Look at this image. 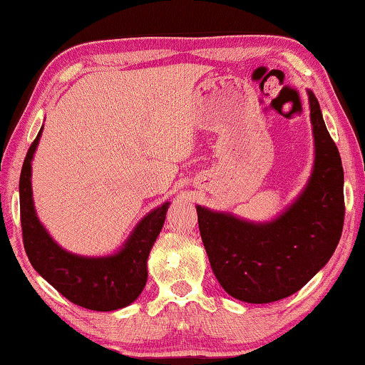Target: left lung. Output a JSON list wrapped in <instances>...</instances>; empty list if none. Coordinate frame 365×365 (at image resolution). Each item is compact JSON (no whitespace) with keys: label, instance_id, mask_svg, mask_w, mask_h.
Returning a JSON list of instances; mask_svg holds the SVG:
<instances>
[{"label":"left lung","instance_id":"obj_1","mask_svg":"<svg viewBox=\"0 0 365 365\" xmlns=\"http://www.w3.org/2000/svg\"><path fill=\"white\" fill-rule=\"evenodd\" d=\"M316 161L296 202L267 224L246 222L197 206V222L209 262L229 296L267 304L292 296L326 266L344 227V171L339 149L307 91Z\"/></svg>","mask_w":365,"mask_h":365}]
</instances>
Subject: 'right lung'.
Instances as JSON below:
<instances>
[{
    "label": "right lung",
    "instance_id": "obj_1",
    "mask_svg": "<svg viewBox=\"0 0 365 365\" xmlns=\"http://www.w3.org/2000/svg\"><path fill=\"white\" fill-rule=\"evenodd\" d=\"M41 131L28 149L19 176L23 244L29 262L59 294L76 306L101 312L126 307L136 301L146 286V261L163 229L169 202L149 212L134 229L126 246L114 256L81 257L66 252L39 224L33 206L31 159Z\"/></svg>",
    "mask_w": 365,
    "mask_h": 365
}]
</instances>
